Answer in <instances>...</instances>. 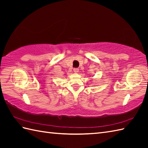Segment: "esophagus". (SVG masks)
<instances>
[{
	"label": "esophagus",
	"mask_w": 148,
	"mask_h": 148,
	"mask_svg": "<svg viewBox=\"0 0 148 148\" xmlns=\"http://www.w3.org/2000/svg\"><path fill=\"white\" fill-rule=\"evenodd\" d=\"M74 72H75V73H77V72H79V69H78V68H74Z\"/></svg>",
	"instance_id": "1"
}]
</instances>
